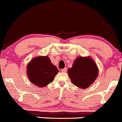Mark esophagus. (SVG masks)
Returning a JSON list of instances; mask_svg holds the SVG:
<instances>
[{
  "label": "esophagus",
  "mask_w": 122,
  "mask_h": 122,
  "mask_svg": "<svg viewBox=\"0 0 122 122\" xmlns=\"http://www.w3.org/2000/svg\"><path fill=\"white\" fill-rule=\"evenodd\" d=\"M67 71V68H64L63 69L61 70V72H66Z\"/></svg>",
  "instance_id": "obj_1"
}]
</instances>
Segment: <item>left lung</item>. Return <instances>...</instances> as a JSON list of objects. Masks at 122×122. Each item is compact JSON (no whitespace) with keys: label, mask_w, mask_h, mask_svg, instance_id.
Returning a JSON list of instances; mask_svg holds the SVG:
<instances>
[{"label":"left lung","mask_w":122,"mask_h":122,"mask_svg":"<svg viewBox=\"0 0 122 122\" xmlns=\"http://www.w3.org/2000/svg\"><path fill=\"white\" fill-rule=\"evenodd\" d=\"M71 81L76 86L86 88L94 82L98 76V70L95 63L89 57H78L72 67L68 70Z\"/></svg>","instance_id":"1"}]
</instances>
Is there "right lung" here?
Returning a JSON list of instances; mask_svg holds the SVG:
<instances>
[{
	"label": "right lung",
	"mask_w": 122,
	"mask_h": 122,
	"mask_svg": "<svg viewBox=\"0 0 122 122\" xmlns=\"http://www.w3.org/2000/svg\"><path fill=\"white\" fill-rule=\"evenodd\" d=\"M58 71L47 56L36 57L27 65L28 78L33 84L40 87L52 82Z\"/></svg>",
	"instance_id": "right-lung-1"
}]
</instances>
